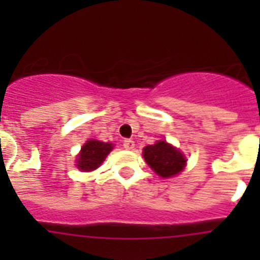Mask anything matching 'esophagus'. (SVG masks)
I'll use <instances>...</instances> for the list:
<instances>
[{"instance_id": "1", "label": "esophagus", "mask_w": 260, "mask_h": 260, "mask_svg": "<svg viewBox=\"0 0 260 260\" xmlns=\"http://www.w3.org/2000/svg\"><path fill=\"white\" fill-rule=\"evenodd\" d=\"M122 144H123V147H125L126 150H133V148H134V146H135L134 141H132V139H125V141L122 142Z\"/></svg>"}]
</instances>
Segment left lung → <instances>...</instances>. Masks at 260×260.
Segmentation results:
<instances>
[{"label":"left lung","mask_w":260,"mask_h":260,"mask_svg":"<svg viewBox=\"0 0 260 260\" xmlns=\"http://www.w3.org/2000/svg\"><path fill=\"white\" fill-rule=\"evenodd\" d=\"M147 164L161 177H172L180 173L186 164L182 153L167 142L160 141L143 150Z\"/></svg>","instance_id":"obj_1"}]
</instances>
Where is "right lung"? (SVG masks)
Wrapping results in <instances>:
<instances>
[{
	"label": "right lung",
	"instance_id": "1",
	"mask_svg": "<svg viewBox=\"0 0 260 260\" xmlns=\"http://www.w3.org/2000/svg\"><path fill=\"white\" fill-rule=\"evenodd\" d=\"M112 143H104L100 141H88L78 156V168L82 171H93L104 161L108 153L112 151Z\"/></svg>",
	"mask_w": 260,
	"mask_h": 260
}]
</instances>
